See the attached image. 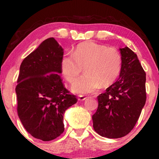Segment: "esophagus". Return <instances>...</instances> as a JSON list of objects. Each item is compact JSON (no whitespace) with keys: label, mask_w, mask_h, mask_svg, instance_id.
Returning <instances> with one entry per match:
<instances>
[{"label":"esophagus","mask_w":159,"mask_h":159,"mask_svg":"<svg viewBox=\"0 0 159 159\" xmlns=\"http://www.w3.org/2000/svg\"><path fill=\"white\" fill-rule=\"evenodd\" d=\"M86 98H87L83 96V95H79V96H78V101H84Z\"/></svg>","instance_id":"esophagus-1"}]
</instances>
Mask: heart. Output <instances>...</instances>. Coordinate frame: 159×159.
Returning a JSON list of instances; mask_svg holds the SVG:
<instances>
[{
	"label": "heart",
	"mask_w": 159,
	"mask_h": 159,
	"mask_svg": "<svg viewBox=\"0 0 159 159\" xmlns=\"http://www.w3.org/2000/svg\"><path fill=\"white\" fill-rule=\"evenodd\" d=\"M84 67L85 75L78 78L71 85L77 94L95 93L100 86L106 88L114 83L121 68V56L114 48H107L94 41L80 43L74 53H65L60 68L63 76L69 82L75 81Z\"/></svg>",
	"instance_id": "heart-1"
}]
</instances>
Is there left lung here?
Here are the masks:
<instances>
[{
  "instance_id": "1",
  "label": "left lung",
  "mask_w": 159,
  "mask_h": 159,
  "mask_svg": "<svg viewBox=\"0 0 159 159\" xmlns=\"http://www.w3.org/2000/svg\"><path fill=\"white\" fill-rule=\"evenodd\" d=\"M119 78L98 96V107L93 115V128L108 138H119L133 129L146 101V76L138 56L128 47L119 48Z\"/></svg>"
}]
</instances>
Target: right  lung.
I'll use <instances>...</instances> for the list:
<instances>
[{"instance_id":"right-lung-1","label":"right lung","mask_w":159,"mask_h":159,"mask_svg":"<svg viewBox=\"0 0 159 159\" xmlns=\"http://www.w3.org/2000/svg\"><path fill=\"white\" fill-rule=\"evenodd\" d=\"M64 49L48 38L21 64L16 87L17 112L25 129L37 139L50 141L64 131V114L77 103L64 88L60 62Z\"/></svg>"}]
</instances>
